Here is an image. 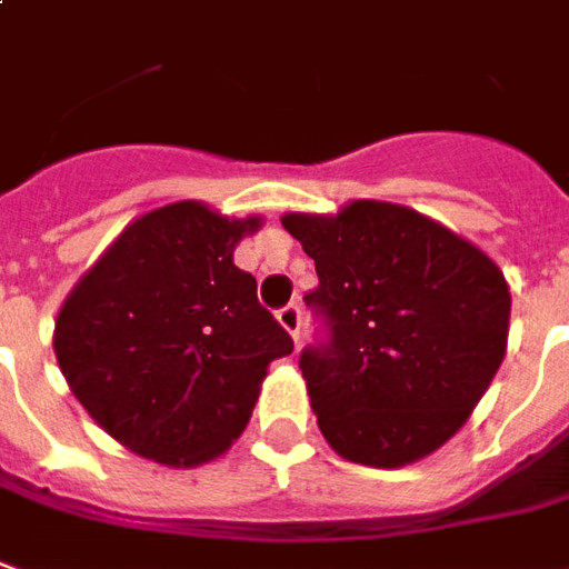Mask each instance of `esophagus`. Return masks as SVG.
Listing matches in <instances>:
<instances>
[{
	"mask_svg": "<svg viewBox=\"0 0 569 569\" xmlns=\"http://www.w3.org/2000/svg\"><path fill=\"white\" fill-rule=\"evenodd\" d=\"M277 320H280V326H283L286 332L298 341V336H301V308H298L296 301L283 305V308L277 311Z\"/></svg>",
	"mask_w": 569,
	"mask_h": 569,
	"instance_id": "1",
	"label": "esophagus"
}]
</instances>
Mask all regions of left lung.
<instances>
[{
  "instance_id": "left-lung-1",
  "label": "left lung",
  "mask_w": 569,
  "mask_h": 569,
  "mask_svg": "<svg viewBox=\"0 0 569 569\" xmlns=\"http://www.w3.org/2000/svg\"><path fill=\"white\" fill-rule=\"evenodd\" d=\"M313 258L305 305L320 336L298 367L317 425L348 462L400 468L447 443L506 357L502 271L452 230L395 202L283 216Z\"/></svg>"
}]
</instances>
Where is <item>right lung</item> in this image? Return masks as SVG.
Returning a JSON list of instances; mask_svg holds the SVG:
<instances>
[{
    "label": "right lung",
    "instance_id": "add662e5",
    "mask_svg": "<svg viewBox=\"0 0 569 569\" xmlns=\"http://www.w3.org/2000/svg\"><path fill=\"white\" fill-rule=\"evenodd\" d=\"M258 218L200 202L147 212L117 237L54 323V353L89 416L144 459L202 465L252 416L268 363L292 336L258 305L233 246Z\"/></svg>",
    "mask_w": 569,
    "mask_h": 569
}]
</instances>
